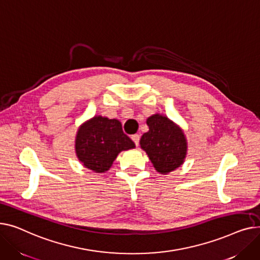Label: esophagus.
<instances>
[{"instance_id":"obj_1","label":"esophagus","mask_w":260,"mask_h":260,"mask_svg":"<svg viewBox=\"0 0 260 260\" xmlns=\"http://www.w3.org/2000/svg\"><path fill=\"white\" fill-rule=\"evenodd\" d=\"M131 139H132V141L134 142V144H135V146H136V147L139 146V144H140V139H141L140 134H134V135H132V136H131Z\"/></svg>"}]
</instances>
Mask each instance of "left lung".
I'll return each mask as SVG.
<instances>
[{
	"instance_id": "obj_1",
	"label": "left lung",
	"mask_w": 260,
	"mask_h": 260,
	"mask_svg": "<svg viewBox=\"0 0 260 260\" xmlns=\"http://www.w3.org/2000/svg\"><path fill=\"white\" fill-rule=\"evenodd\" d=\"M149 131L140 141L155 170L160 174L174 171L185 161L187 140L182 130L172 120L160 114L147 118Z\"/></svg>"
}]
</instances>
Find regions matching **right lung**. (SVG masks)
Instances as JSON below:
<instances>
[{"mask_svg":"<svg viewBox=\"0 0 260 260\" xmlns=\"http://www.w3.org/2000/svg\"><path fill=\"white\" fill-rule=\"evenodd\" d=\"M134 147L119 120L101 115L85 121L75 137L76 156L84 167L96 173L108 171L119 152Z\"/></svg>","mask_w":260,"mask_h":260,"instance_id":"add662e5","label":"right lung"}]
</instances>
